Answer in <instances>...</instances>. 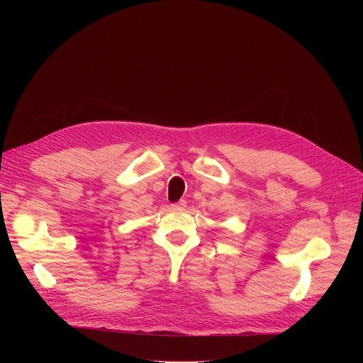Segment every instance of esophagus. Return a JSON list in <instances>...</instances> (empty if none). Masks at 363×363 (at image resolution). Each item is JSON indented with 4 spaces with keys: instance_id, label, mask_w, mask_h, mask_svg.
I'll return each mask as SVG.
<instances>
[{
    "instance_id": "esophagus-1",
    "label": "esophagus",
    "mask_w": 363,
    "mask_h": 363,
    "mask_svg": "<svg viewBox=\"0 0 363 363\" xmlns=\"http://www.w3.org/2000/svg\"><path fill=\"white\" fill-rule=\"evenodd\" d=\"M174 207H177V208H185V207H186V201H185V200H179L178 203L174 204Z\"/></svg>"
}]
</instances>
